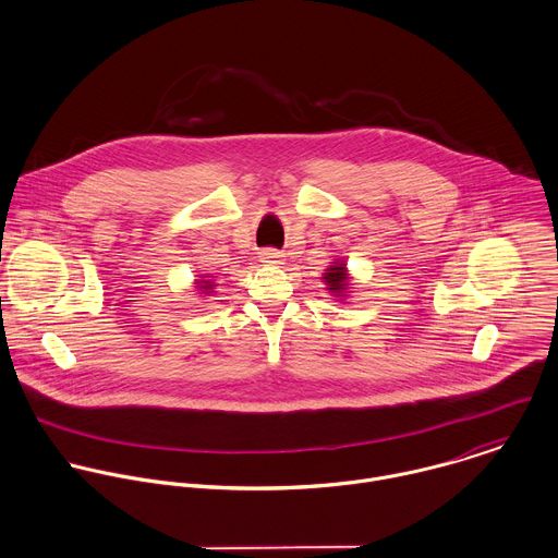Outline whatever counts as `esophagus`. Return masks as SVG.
Segmentation results:
<instances>
[{
	"instance_id": "34e87169",
	"label": "esophagus",
	"mask_w": 558,
	"mask_h": 558,
	"mask_svg": "<svg viewBox=\"0 0 558 558\" xmlns=\"http://www.w3.org/2000/svg\"><path fill=\"white\" fill-rule=\"evenodd\" d=\"M260 260L276 265V263L282 260V254H280L278 250H263V252H260Z\"/></svg>"
}]
</instances>
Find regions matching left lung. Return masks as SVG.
I'll return each instance as SVG.
<instances>
[{
  "label": "left lung",
  "instance_id": "obj_1",
  "mask_svg": "<svg viewBox=\"0 0 558 558\" xmlns=\"http://www.w3.org/2000/svg\"><path fill=\"white\" fill-rule=\"evenodd\" d=\"M344 265L340 263V265H332L330 269H328V274L324 276V280L328 282V287H330V291L332 293H338V291H342L344 289Z\"/></svg>",
  "mask_w": 558,
  "mask_h": 558
}]
</instances>
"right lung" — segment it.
Returning <instances> with one entry per match:
<instances>
[{"label": "right lung", "instance_id": "1", "mask_svg": "<svg viewBox=\"0 0 558 558\" xmlns=\"http://www.w3.org/2000/svg\"><path fill=\"white\" fill-rule=\"evenodd\" d=\"M209 287H211V284H209V282H207V287H201V289H209Z\"/></svg>", "mask_w": 558, "mask_h": 558}]
</instances>
